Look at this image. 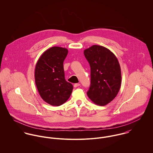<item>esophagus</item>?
Returning a JSON list of instances; mask_svg holds the SVG:
<instances>
[{"instance_id": "34e87169", "label": "esophagus", "mask_w": 153, "mask_h": 153, "mask_svg": "<svg viewBox=\"0 0 153 153\" xmlns=\"http://www.w3.org/2000/svg\"><path fill=\"white\" fill-rule=\"evenodd\" d=\"M81 85H80V84H79V83H76V84H75L74 85V87L75 88L78 87H79Z\"/></svg>"}]
</instances>
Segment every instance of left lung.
Segmentation results:
<instances>
[{
	"label": "left lung",
	"instance_id": "1",
	"mask_svg": "<svg viewBox=\"0 0 153 153\" xmlns=\"http://www.w3.org/2000/svg\"><path fill=\"white\" fill-rule=\"evenodd\" d=\"M84 55L91 67V85L87 92L95 104L104 106L117 95L121 85V71L118 59L108 48L92 45Z\"/></svg>",
	"mask_w": 153,
	"mask_h": 153
}]
</instances>
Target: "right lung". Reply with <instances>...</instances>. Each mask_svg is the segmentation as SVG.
<instances>
[{"mask_svg": "<svg viewBox=\"0 0 153 153\" xmlns=\"http://www.w3.org/2000/svg\"><path fill=\"white\" fill-rule=\"evenodd\" d=\"M68 51L53 46L41 55L35 69V84L39 94L46 103L59 106L70 97L73 85L65 79L63 63Z\"/></svg>", "mask_w": 153, "mask_h": 153, "instance_id": "add662e5", "label": "right lung"}]
</instances>
